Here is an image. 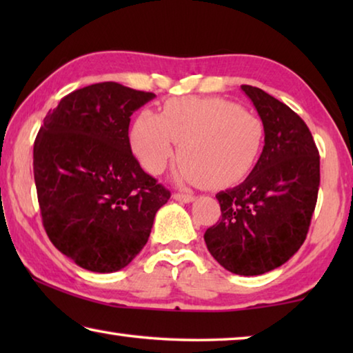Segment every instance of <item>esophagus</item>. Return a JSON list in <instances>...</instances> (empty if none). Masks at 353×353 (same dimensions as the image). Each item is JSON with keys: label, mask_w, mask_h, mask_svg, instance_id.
Here are the masks:
<instances>
[{"label": "esophagus", "mask_w": 353, "mask_h": 353, "mask_svg": "<svg viewBox=\"0 0 353 353\" xmlns=\"http://www.w3.org/2000/svg\"><path fill=\"white\" fill-rule=\"evenodd\" d=\"M172 199H176L179 202H183V204H188V202L194 199V196L190 194V193H174V194H172Z\"/></svg>", "instance_id": "1"}]
</instances>
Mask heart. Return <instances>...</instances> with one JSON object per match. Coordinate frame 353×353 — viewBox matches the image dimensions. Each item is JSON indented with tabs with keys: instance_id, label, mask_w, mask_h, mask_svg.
I'll return each instance as SVG.
<instances>
[{
	"instance_id": "1",
	"label": "heart",
	"mask_w": 353,
	"mask_h": 353,
	"mask_svg": "<svg viewBox=\"0 0 353 353\" xmlns=\"http://www.w3.org/2000/svg\"><path fill=\"white\" fill-rule=\"evenodd\" d=\"M179 146L176 177L212 188L246 177L265 145L261 119L223 98H176L160 115L141 110L130 129V146L148 172L160 174Z\"/></svg>"
}]
</instances>
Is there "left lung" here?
<instances>
[{
  "label": "left lung",
  "instance_id": "8db88e82",
  "mask_svg": "<svg viewBox=\"0 0 353 353\" xmlns=\"http://www.w3.org/2000/svg\"><path fill=\"white\" fill-rule=\"evenodd\" d=\"M265 126V146L243 183L219 191L208 252L238 276L282 266L305 241L319 190V152L303 119L261 88L241 85Z\"/></svg>",
  "mask_w": 353,
  "mask_h": 353
}]
</instances>
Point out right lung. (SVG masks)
I'll use <instances>...</instances> for the list:
<instances>
[{
	"mask_svg": "<svg viewBox=\"0 0 353 353\" xmlns=\"http://www.w3.org/2000/svg\"><path fill=\"white\" fill-rule=\"evenodd\" d=\"M154 98L117 82L93 83L62 98L35 139L43 227L51 243L87 271L126 268L171 196L130 151V115Z\"/></svg>",
	"mask_w": 353,
	"mask_h": 353,
	"instance_id": "obj_1",
	"label": "right lung"
}]
</instances>
